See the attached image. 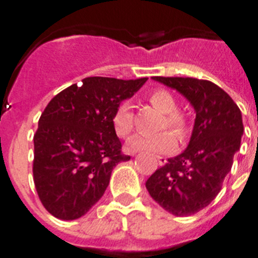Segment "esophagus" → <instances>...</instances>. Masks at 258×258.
Here are the masks:
<instances>
[{
    "label": "esophagus",
    "mask_w": 258,
    "mask_h": 258,
    "mask_svg": "<svg viewBox=\"0 0 258 258\" xmlns=\"http://www.w3.org/2000/svg\"><path fill=\"white\" fill-rule=\"evenodd\" d=\"M157 161H159V165H165L166 164V159L165 157H163V156H157Z\"/></svg>",
    "instance_id": "1"
}]
</instances>
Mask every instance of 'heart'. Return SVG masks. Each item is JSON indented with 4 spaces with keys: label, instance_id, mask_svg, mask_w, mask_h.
<instances>
[{
    "label": "heart",
    "instance_id": "b5f03b06",
    "mask_svg": "<svg viewBox=\"0 0 258 258\" xmlns=\"http://www.w3.org/2000/svg\"><path fill=\"white\" fill-rule=\"evenodd\" d=\"M149 102L164 113V118L161 121V129L169 126L175 133L183 138L188 132L187 118L183 113L177 111L178 104L177 99L170 92L165 89H156L149 94ZM111 125L118 138L126 140L134 132V113L131 103L127 101H122L118 103L113 111L111 117ZM177 146V137L173 132L164 131L154 136H138L126 145V149L132 152L149 151L154 154H165L175 149Z\"/></svg>",
    "mask_w": 258,
    "mask_h": 258
}]
</instances>
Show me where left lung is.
Here are the masks:
<instances>
[{
	"instance_id": "obj_1",
	"label": "left lung",
	"mask_w": 258,
	"mask_h": 258,
	"mask_svg": "<svg viewBox=\"0 0 258 258\" xmlns=\"http://www.w3.org/2000/svg\"><path fill=\"white\" fill-rule=\"evenodd\" d=\"M175 89L192 104L197 117L187 149L168 159L146 182L152 199L169 213L186 217L217 197L240 147L241 112L229 94L208 80L152 77Z\"/></svg>"
}]
</instances>
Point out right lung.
Returning a JSON list of instances; mask_svg holds the SVG:
<instances>
[{
    "instance_id": "obj_1",
    "label": "right lung",
    "mask_w": 258,
    "mask_h": 258,
    "mask_svg": "<svg viewBox=\"0 0 258 258\" xmlns=\"http://www.w3.org/2000/svg\"><path fill=\"white\" fill-rule=\"evenodd\" d=\"M147 81L86 77L52 98L36 131L33 181L42 206L59 220H76L103 197L112 169L131 156L111 125L118 103Z\"/></svg>"
}]
</instances>
